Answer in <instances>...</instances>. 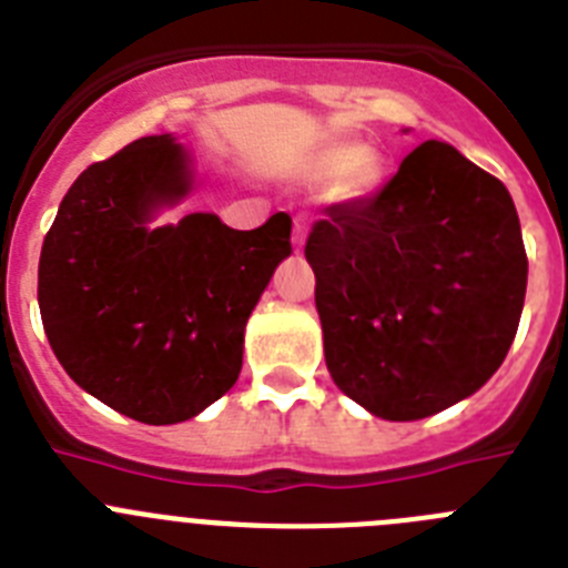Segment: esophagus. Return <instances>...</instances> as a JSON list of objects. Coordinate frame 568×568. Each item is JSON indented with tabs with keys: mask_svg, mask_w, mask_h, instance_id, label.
I'll return each instance as SVG.
<instances>
[{
	"mask_svg": "<svg viewBox=\"0 0 568 568\" xmlns=\"http://www.w3.org/2000/svg\"><path fill=\"white\" fill-rule=\"evenodd\" d=\"M305 234H308V221H305V217H294V248L296 252L303 248Z\"/></svg>",
	"mask_w": 568,
	"mask_h": 568,
	"instance_id": "obj_1",
	"label": "esophagus"
}]
</instances>
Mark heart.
Here are the masks:
<instances>
[{
    "instance_id": "1",
    "label": "heart",
    "mask_w": 568,
    "mask_h": 568,
    "mask_svg": "<svg viewBox=\"0 0 568 568\" xmlns=\"http://www.w3.org/2000/svg\"><path fill=\"white\" fill-rule=\"evenodd\" d=\"M283 172L308 186H328L331 201L356 206L379 192L385 166L379 152L367 150L362 141L334 138L296 155L294 161L285 163Z\"/></svg>"
}]
</instances>
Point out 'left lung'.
Masks as SVG:
<instances>
[{
	"label": "left lung",
	"instance_id": "8db88e82",
	"mask_svg": "<svg viewBox=\"0 0 568 568\" xmlns=\"http://www.w3.org/2000/svg\"><path fill=\"white\" fill-rule=\"evenodd\" d=\"M331 379L387 422L489 382L518 331L526 252L507 186L424 141L379 195L331 206L305 243Z\"/></svg>",
	"mask_w": 568,
	"mask_h": 568
}]
</instances>
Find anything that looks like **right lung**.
<instances>
[{"label":"right lung","instance_id":"1","mask_svg":"<svg viewBox=\"0 0 568 568\" xmlns=\"http://www.w3.org/2000/svg\"><path fill=\"white\" fill-rule=\"evenodd\" d=\"M172 132L87 166L39 260V311L70 379L144 424H178L237 382L254 305L291 254V217L237 232L212 212L158 223L195 189Z\"/></svg>","mask_w":568,"mask_h":568}]
</instances>
